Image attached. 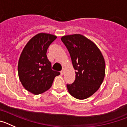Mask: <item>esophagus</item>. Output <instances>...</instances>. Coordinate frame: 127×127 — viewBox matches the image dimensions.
<instances>
[{
	"instance_id": "1",
	"label": "esophagus",
	"mask_w": 127,
	"mask_h": 127,
	"mask_svg": "<svg viewBox=\"0 0 127 127\" xmlns=\"http://www.w3.org/2000/svg\"><path fill=\"white\" fill-rule=\"evenodd\" d=\"M60 73H61L62 75L64 74V73H65V69H64V68H63L62 70V71L60 72Z\"/></svg>"
}]
</instances>
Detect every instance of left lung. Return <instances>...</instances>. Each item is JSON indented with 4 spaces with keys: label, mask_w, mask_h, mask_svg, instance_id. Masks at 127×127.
I'll return each instance as SVG.
<instances>
[{
    "label": "left lung",
    "mask_w": 127,
    "mask_h": 127,
    "mask_svg": "<svg viewBox=\"0 0 127 127\" xmlns=\"http://www.w3.org/2000/svg\"><path fill=\"white\" fill-rule=\"evenodd\" d=\"M69 51L76 79L67 85L69 94L79 100L87 98L98 90L105 76V65L102 54L95 44L81 34L61 38Z\"/></svg>",
    "instance_id": "left-lung-1"
}]
</instances>
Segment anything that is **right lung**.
I'll list each match as a JSON object with an SVG mask.
<instances>
[{
    "instance_id": "1",
    "label": "right lung",
    "mask_w": 127,
    "mask_h": 127,
    "mask_svg": "<svg viewBox=\"0 0 127 127\" xmlns=\"http://www.w3.org/2000/svg\"><path fill=\"white\" fill-rule=\"evenodd\" d=\"M57 36L40 33L30 39L23 48L18 65V76L27 91L39 95L51 88L59 72L51 69V64L46 55L50 45Z\"/></svg>"
}]
</instances>
